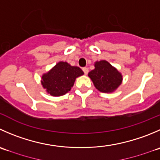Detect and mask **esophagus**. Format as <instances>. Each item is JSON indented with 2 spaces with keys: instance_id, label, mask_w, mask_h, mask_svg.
Returning a JSON list of instances; mask_svg holds the SVG:
<instances>
[{
  "instance_id": "1",
  "label": "esophagus",
  "mask_w": 160,
  "mask_h": 160,
  "mask_svg": "<svg viewBox=\"0 0 160 160\" xmlns=\"http://www.w3.org/2000/svg\"><path fill=\"white\" fill-rule=\"evenodd\" d=\"M83 72H84L85 75H87V74L88 73V72H89V69H88V68L84 67V68H83Z\"/></svg>"
}]
</instances>
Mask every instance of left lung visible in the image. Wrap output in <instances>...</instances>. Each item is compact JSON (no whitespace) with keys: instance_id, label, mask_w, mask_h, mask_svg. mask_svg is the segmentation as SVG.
Returning <instances> with one entry per match:
<instances>
[{"instance_id":"8db88e82","label":"left lung","mask_w":160,"mask_h":160,"mask_svg":"<svg viewBox=\"0 0 160 160\" xmlns=\"http://www.w3.org/2000/svg\"><path fill=\"white\" fill-rule=\"evenodd\" d=\"M94 87L103 93H111L121 84V73L105 60L96 62L94 69L88 73Z\"/></svg>"}]
</instances>
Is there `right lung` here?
Masks as SVG:
<instances>
[{
	"instance_id": "add662e5",
	"label": "right lung",
	"mask_w": 160,
	"mask_h": 160,
	"mask_svg": "<svg viewBox=\"0 0 160 160\" xmlns=\"http://www.w3.org/2000/svg\"><path fill=\"white\" fill-rule=\"evenodd\" d=\"M83 75L77 66H72L66 62H59L50 71L42 76L41 84L52 96L66 94L73 86L76 78Z\"/></svg>"
}]
</instances>
